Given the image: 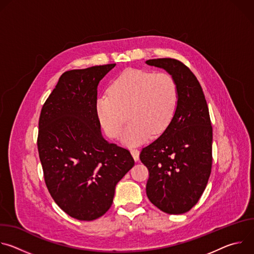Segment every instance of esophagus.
Wrapping results in <instances>:
<instances>
[{"mask_svg":"<svg viewBox=\"0 0 254 254\" xmlns=\"http://www.w3.org/2000/svg\"><path fill=\"white\" fill-rule=\"evenodd\" d=\"M130 154L135 162H137L139 160V152L136 149H130Z\"/></svg>","mask_w":254,"mask_h":254,"instance_id":"1","label":"esophagus"}]
</instances>
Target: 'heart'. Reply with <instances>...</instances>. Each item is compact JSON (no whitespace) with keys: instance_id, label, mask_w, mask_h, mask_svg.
<instances>
[{"instance_id":"1","label":"heart","mask_w":254,"mask_h":254,"mask_svg":"<svg viewBox=\"0 0 254 254\" xmlns=\"http://www.w3.org/2000/svg\"><path fill=\"white\" fill-rule=\"evenodd\" d=\"M179 89L175 78L167 72L127 69L100 95L95 104L96 115L111 137L121 135L127 117L131 120L123 135L129 146L142 143L150 134H161L171 124L177 111Z\"/></svg>"}]
</instances>
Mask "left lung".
I'll return each mask as SVG.
<instances>
[{"label": "left lung", "instance_id": "left-lung-1", "mask_svg": "<svg viewBox=\"0 0 254 254\" xmlns=\"http://www.w3.org/2000/svg\"><path fill=\"white\" fill-rule=\"evenodd\" d=\"M146 63L165 69L178 85L179 101L164 132L140 152L149 170L147 196L168 214H183L197 204L212 168V126L202 87L193 72L172 58Z\"/></svg>", "mask_w": 254, "mask_h": 254}]
</instances>
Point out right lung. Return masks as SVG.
Masks as SVG:
<instances>
[{
  "mask_svg": "<svg viewBox=\"0 0 254 254\" xmlns=\"http://www.w3.org/2000/svg\"><path fill=\"white\" fill-rule=\"evenodd\" d=\"M116 64L64 72L45 101L37 146L55 203L81 221L111 208L116 186L133 167L130 153L105 140L96 115L97 86Z\"/></svg>",
  "mask_w": 254,
  "mask_h": 254,
  "instance_id": "add662e5",
  "label": "right lung"
}]
</instances>
